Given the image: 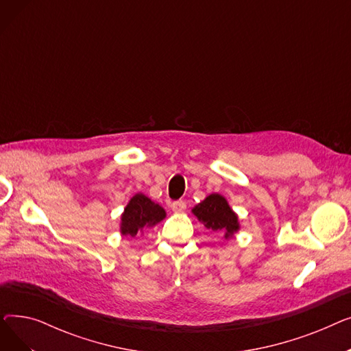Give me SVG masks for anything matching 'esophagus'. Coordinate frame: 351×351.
Segmentation results:
<instances>
[{
	"instance_id": "34e87169",
	"label": "esophagus",
	"mask_w": 351,
	"mask_h": 351,
	"mask_svg": "<svg viewBox=\"0 0 351 351\" xmlns=\"http://www.w3.org/2000/svg\"><path fill=\"white\" fill-rule=\"evenodd\" d=\"M171 208H172V210L173 212H176V213H182L183 210L186 209V204L183 200H176V202H173V204L171 205Z\"/></svg>"
}]
</instances>
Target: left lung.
Returning a JSON list of instances; mask_svg holds the SVG:
<instances>
[{
    "label": "left lung",
    "mask_w": 351,
    "mask_h": 351,
    "mask_svg": "<svg viewBox=\"0 0 351 351\" xmlns=\"http://www.w3.org/2000/svg\"><path fill=\"white\" fill-rule=\"evenodd\" d=\"M200 223L213 232H225V237H232L239 230L237 215L230 209L228 200L219 193L209 195L192 209Z\"/></svg>",
    "instance_id": "obj_1"
}]
</instances>
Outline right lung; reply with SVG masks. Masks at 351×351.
<instances>
[{"label":"right lung","instance_id":"obj_1","mask_svg":"<svg viewBox=\"0 0 351 351\" xmlns=\"http://www.w3.org/2000/svg\"><path fill=\"white\" fill-rule=\"evenodd\" d=\"M166 212L149 197L136 193L126 205L121 217V233L135 237L143 228H151L165 219Z\"/></svg>","mask_w":351,"mask_h":351}]
</instances>
